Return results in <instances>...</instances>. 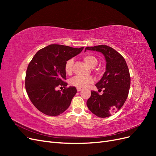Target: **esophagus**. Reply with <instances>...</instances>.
<instances>
[{
	"label": "esophagus",
	"instance_id": "1",
	"mask_svg": "<svg viewBox=\"0 0 156 156\" xmlns=\"http://www.w3.org/2000/svg\"><path fill=\"white\" fill-rule=\"evenodd\" d=\"M77 92H80L82 90V89L81 88H77Z\"/></svg>",
	"mask_w": 156,
	"mask_h": 156
}]
</instances>
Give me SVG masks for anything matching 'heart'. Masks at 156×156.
<instances>
[{"mask_svg": "<svg viewBox=\"0 0 156 156\" xmlns=\"http://www.w3.org/2000/svg\"><path fill=\"white\" fill-rule=\"evenodd\" d=\"M83 60L90 66L93 68L97 65L98 60L92 55H87L84 56ZM73 60L72 58L69 59L65 64V72L68 74H71L73 71ZM94 82V80L91 77H84L81 75H76L70 79V84L77 88H84L88 84H90Z\"/></svg>", "mask_w": 156, "mask_h": 156, "instance_id": "heart-1", "label": "heart"}]
</instances>
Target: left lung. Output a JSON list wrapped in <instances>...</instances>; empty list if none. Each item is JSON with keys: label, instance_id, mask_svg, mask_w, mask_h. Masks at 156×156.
<instances>
[{"label": "left lung", "instance_id": "1", "mask_svg": "<svg viewBox=\"0 0 156 156\" xmlns=\"http://www.w3.org/2000/svg\"><path fill=\"white\" fill-rule=\"evenodd\" d=\"M87 50L100 52L105 56L106 70L96 86L101 90L100 95L91 91V96L87 105L93 114L100 118L111 116L120 110L128 96L131 78L124 58L119 53L107 45L87 47Z\"/></svg>", "mask_w": 156, "mask_h": 156}]
</instances>
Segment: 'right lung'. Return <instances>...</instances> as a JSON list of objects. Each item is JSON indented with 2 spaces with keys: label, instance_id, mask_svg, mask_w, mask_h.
Instances as JSON below:
<instances>
[{
  "label": "right lung",
  "instance_id": "add662e5",
  "mask_svg": "<svg viewBox=\"0 0 156 156\" xmlns=\"http://www.w3.org/2000/svg\"><path fill=\"white\" fill-rule=\"evenodd\" d=\"M83 49L51 44L39 50L32 58L27 69L25 88L32 104L40 112L58 116L69 107L77 93L76 88L66 87L62 91L56 88L68 85L64 82L65 64Z\"/></svg>",
  "mask_w": 156,
  "mask_h": 156
}]
</instances>
